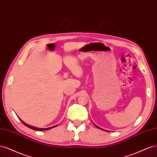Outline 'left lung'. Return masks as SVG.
Returning <instances> with one entry per match:
<instances>
[{"instance_id":"1","label":"left lung","mask_w":157,"mask_h":157,"mask_svg":"<svg viewBox=\"0 0 157 157\" xmlns=\"http://www.w3.org/2000/svg\"><path fill=\"white\" fill-rule=\"evenodd\" d=\"M94 125L96 126H97V127L98 128H99V129H101V130H104V129H102V128H100V127H98V126H97V125H96L95 124H94Z\"/></svg>"}]
</instances>
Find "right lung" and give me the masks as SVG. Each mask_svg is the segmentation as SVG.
Returning a JSON list of instances; mask_svg holds the SVG:
<instances>
[{"label": "right lung", "mask_w": 157, "mask_h": 157, "mask_svg": "<svg viewBox=\"0 0 157 157\" xmlns=\"http://www.w3.org/2000/svg\"><path fill=\"white\" fill-rule=\"evenodd\" d=\"M19 119H20V121H21V122L23 123V124H24V125H25L26 126H27V127H29V128H31V129H33V130H38V131H42V130H49V129H51V128H54V127H55V126H57V125H55V126H52V127H49V128H36V127H34V126H31V125H29V124H27V123H25L24 121H23L21 119H20L19 117Z\"/></svg>", "instance_id": "add662e5"}]
</instances>
